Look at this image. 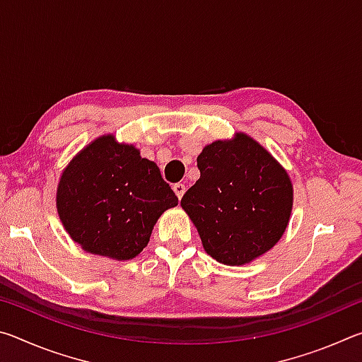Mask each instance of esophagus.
Returning a JSON list of instances; mask_svg holds the SVG:
<instances>
[{
	"instance_id": "esophagus-1",
	"label": "esophagus",
	"mask_w": 362,
	"mask_h": 362,
	"mask_svg": "<svg viewBox=\"0 0 362 362\" xmlns=\"http://www.w3.org/2000/svg\"><path fill=\"white\" fill-rule=\"evenodd\" d=\"M173 189H174V193L177 194V198L182 199L183 193H185V185H183V183H175V185L173 187Z\"/></svg>"
}]
</instances>
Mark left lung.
Returning a JSON list of instances; mask_svg holds the SVG:
<instances>
[{
	"label": "left lung",
	"mask_w": 362,
	"mask_h": 362,
	"mask_svg": "<svg viewBox=\"0 0 362 362\" xmlns=\"http://www.w3.org/2000/svg\"><path fill=\"white\" fill-rule=\"evenodd\" d=\"M196 161L201 175L180 206L206 252L230 267L268 252L284 235L292 212L286 169L243 132L204 146Z\"/></svg>",
	"instance_id": "obj_1"
}]
</instances>
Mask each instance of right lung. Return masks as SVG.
Instances as JSON below:
<instances>
[{
	"label": "right lung",
	"instance_id": "obj_1",
	"mask_svg": "<svg viewBox=\"0 0 362 362\" xmlns=\"http://www.w3.org/2000/svg\"><path fill=\"white\" fill-rule=\"evenodd\" d=\"M56 203L64 228L86 252L129 260L146 247L159 216L179 199L155 163L108 134L64 169Z\"/></svg>",
	"mask_w": 362,
	"mask_h": 362
}]
</instances>
